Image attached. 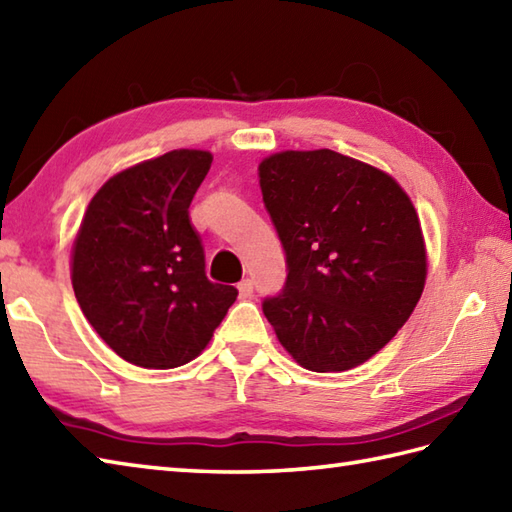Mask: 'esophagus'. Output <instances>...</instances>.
Here are the masks:
<instances>
[{
    "label": "esophagus",
    "instance_id": "obj_1",
    "mask_svg": "<svg viewBox=\"0 0 512 512\" xmlns=\"http://www.w3.org/2000/svg\"><path fill=\"white\" fill-rule=\"evenodd\" d=\"M237 288H239V297H250V295H253V279H242V282H239L237 284Z\"/></svg>",
    "mask_w": 512,
    "mask_h": 512
}]
</instances>
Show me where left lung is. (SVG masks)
<instances>
[{"mask_svg": "<svg viewBox=\"0 0 512 512\" xmlns=\"http://www.w3.org/2000/svg\"><path fill=\"white\" fill-rule=\"evenodd\" d=\"M259 186L286 253L262 310L288 355L342 373L379 353L422 297L426 246L410 197L384 170L335 150H284Z\"/></svg>", "mask_w": 512, "mask_h": 512, "instance_id": "1", "label": "left lung"}]
</instances>
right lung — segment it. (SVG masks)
<instances>
[{
    "instance_id": "1",
    "label": "right lung",
    "mask_w": 512,
    "mask_h": 512,
    "mask_svg": "<svg viewBox=\"0 0 512 512\" xmlns=\"http://www.w3.org/2000/svg\"><path fill=\"white\" fill-rule=\"evenodd\" d=\"M213 162L170 150L126 168L97 190L73 244V290L97 335L142 368L195 359L237 299L206 277L188 206Z\"/></svg>"
}]
</instances>
